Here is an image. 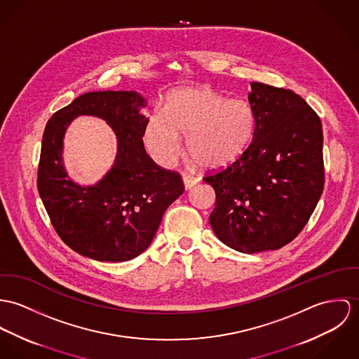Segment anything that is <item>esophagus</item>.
<instances>
[{
	"mask_svg": "<svg viewBox=\"0 0 359 359\" xmlns=\"http://www.w3.org/2000/svg\"><path fill=\"white\" fill-rule=\"evenodd\" d=\"M183 183H184V189L186 190H191L197 184V179L190 177V176H184L183 177Z\"/></svg>",
	"mask_w": 359,
	"mask_h": 359,
	"instance_id": "1",
	"label": "esophagus"
}]
</instances>
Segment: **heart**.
<instances>
[{
    "instance_id": "obj_1",
    "label": "heart",
    "mask_w": 359,
    "mask_h": 359,
    "mask_svg": "<svg viewBox=\"0 0 359 359\" xmlns=\"http://www.w3.org/2000/svg\"><path fill=\"white\" fill-rule=\"evenodd\" d=\"M256 129L253 109L243 100H229L209 85L186 86L168 96L163 113L149 117L144 144L162 165H170L187 136L190 160L205 170H219L242 157Z\"/></svg>"
}]
</instances>
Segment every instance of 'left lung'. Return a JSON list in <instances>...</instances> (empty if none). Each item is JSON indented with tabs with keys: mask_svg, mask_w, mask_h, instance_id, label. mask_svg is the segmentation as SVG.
<instances>
[{
	"mask_svg": "<svg viewBox=\"0 0 359 359\" xmlns=\"http://www.w3.org/2000/svg\"><path fill=\"white\" fill-rule=\"evenodd\" d=\"M253 139L239 160L203 176L216 193L209 223L227 246L257 253L296 238L323 191L318 114L290 89L252 82Z\"/></svg>",
	"mask_w": 359,
	"mask_h": 359,
	"instance_id": "8db88e82",
	"label": "left lung"
}]
</instances>
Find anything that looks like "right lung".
<instances>
[{
  "label": "right lung",
  "mask_w": 359,
  "mask_h": 359,
  "mask_svg": "<svg viewBox=\"0 0 359 359\" xmlns=\"http://www.w3.org/2000/svg\"><path fill=\"white\" fill-rule=\"evenodd\" d=\"M144 99L130 90L88 92L48 121L41 146L37 187L50 223L73 250L99 262H126L154 238L163 212L183 191L182 176L158 166L143 144ZM79 115L103 118L118 136L112 170L95 187L81 188L61 163L62 136Z\"/></svg>",
  "instance_id": "1"
}]
</instances>
